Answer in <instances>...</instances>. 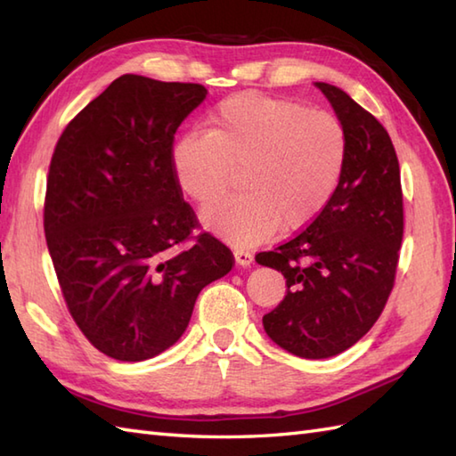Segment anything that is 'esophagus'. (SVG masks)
<instances>
[{"instance_id": "esophagus-1", "label": "esophagus", "mask_w": 456, "mask_h": 456, "mask_svg": "<svg viewBox=\"0 0 456 456\" xmlns=\"http://www.w3.org/2000/svg\"><path fill=\"white\" fill-rule=\"evenodd\" d=\"M235 263L239 266H250L255 263V255L250 253V250H245V248H235Z\"/></svg>"}]
</instances>
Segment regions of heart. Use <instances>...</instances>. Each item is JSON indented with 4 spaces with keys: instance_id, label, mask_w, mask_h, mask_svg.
Wrapping results in <instances>:
<instances>
[{
    "instance_id": "1",
    "label": "heart",
    "mask_w": 456,
    "mask_h": 456,
    "mask_svg": "<svg viewBox=\"0 0 456 456\" xmlns=\"http://www.w3.org/2000/svg\"><path fill=\"white\" fill-rule=\"evenodd\" d=\"M348 139L337 115L255 92L223 100L209 131H188L170 151L180 191L206 206L240 168L235 198L201 209L203 227L231 245L250 247L280 227L304 229L325 209L341 182Z\"/></svg>"
}]
</instances>
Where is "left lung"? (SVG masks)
<instances>
[{
	"mask_svg": "<svg viewBox=\"0 0 456 456\" xmlns=\"http://www.w3.org/2000/svg\"><path fill=\"white\" fill-rule=\"evenodd\" d=\"M348 139L341 182L302 233L256 263L288 292L263 317L266 335L302 358H329L370 331L394 288L403 237L400 164L388 131L337 86L315 82Z\"/></svg>",
	"mask_w": 456,
	"mask_h": 456,
	"instance_id": "1",
	"label": "left lung"
}]
</instances>
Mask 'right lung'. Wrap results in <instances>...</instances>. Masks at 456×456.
<instances>
[{
	"instance_id": "1",
	"label": "right lung",
	"mask_w": 456,
	"mask_h": 456,
	"mask_svg": "<svg viewBox=\"0 0 456 456\" xmlns=\"http://www.w3.org/2000/svg\"><path fill=\"white\" fill-rule=\"evenodd\" d=\"M201 84L123 74L68 123L48 168L45 237L68 312L115 361L141 362L186 331L198 294L235 265L196 227L170 167Z\"/></svg>"
}]
</instances>
